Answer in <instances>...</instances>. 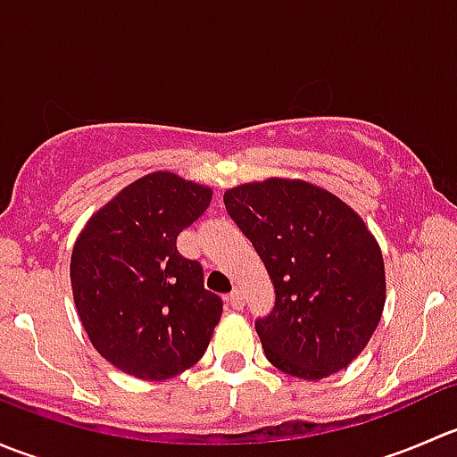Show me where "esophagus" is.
Returning a JSON list of instances; mask_svg holds the SVG:
<instances>
[{
  "label": "esophagus",
  "instance_id": "1",
  "mask_svg": "<svg viewBox=\"0 0 457 457\" xmlns=\"http://www.w3.org/2000/svg\"><path fill=\"white\" fill-rule=\"evenodd\" d=\"M228 303L232 310H243V305H245V301H243V294L238 292V289H234L232 294L228 296Z\"/></svg>",
  "mask_w": 457,
  "mask_h": 457
}]
</instances>
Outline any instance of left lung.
Listing matches in <instances>:
<instances>
[{
    "label": "left lung",
    "instance_id": "8db88e82",
    "mask_svg": "<svg viewBox=\"0 0 457 457\" xmlns=\"http://www.w3.org/2000/svg\"><path fill=\"white\" fill-rule=\"evenodd\" d=\"M223 201L274 285V310L256 320L267 361L303 380L356 361L386 296L380 245L361 214L303 179L243 183Z\"/></svg>",
    "mask_w": 457,
    "mask_h": 457
}]
</instances>
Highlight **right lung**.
<instances>
[{
	"instance_id": "1",
	"label": "right lung",
	"mask_w": 457,
	"mask_h": 457,
	"mask_svg": "<svg viewBox=\"0 0 457 457\" xmlns=\"http://www.w3.org/2000/svg\"><path fill=\"white\" fill-rule=\"evenodd\" d=\"M212 201V187L150 172L87 219L71 256L77 314L92 347L119 371L168 380L201 361L223 303L177 237Z\"/></svg>"
}]
</instances>
